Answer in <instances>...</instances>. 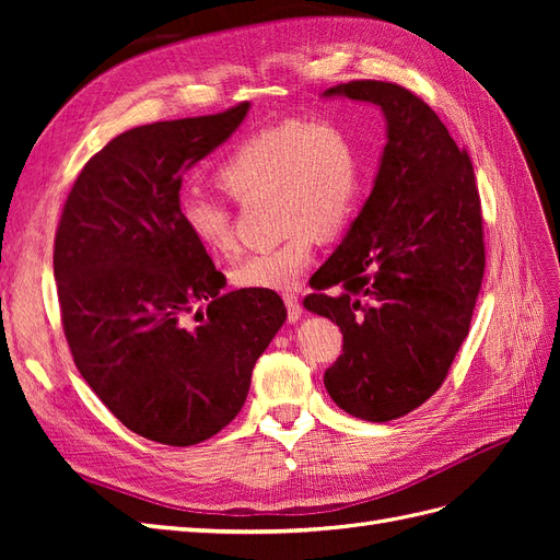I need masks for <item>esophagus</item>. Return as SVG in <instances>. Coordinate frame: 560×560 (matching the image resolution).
Instances as JSON below:
<instances>
[{
  "label": "esophagus",
  "instance_id": "obj_1",
  "mask_svg": "<svg viewBox=\"0 0 560 560\" xmlns=\"http://www.w3.org/2000/svg\"><path fill=\"white\" fill-rule=\"evenodd\" d=\"M284 303H287V317H290V322H299L301 313H303L299 296L296 294H284Z\"/></svg>",
  "mask_w": 560,
  "mask_h": 560
}]
</instances>
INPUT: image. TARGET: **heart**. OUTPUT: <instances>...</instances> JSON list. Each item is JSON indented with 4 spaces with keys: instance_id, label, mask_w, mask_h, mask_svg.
<instances>
[{
    "instance_id": "obj_1",
    "label": "heart",
    "mask_w": 560,
    "mask_h": 560,
    "mask_svg": "<svg viewBox=\"0 0 560 560\" xmlns=\"http://www.w3.org/2000/svg\"><path fill=\"white\" fill-rule=\"evenodd\" d=\"M222 189L247 200L273 196L282 243L249 254L233 268V282L247 290L287 292L306 273L317 247V233L334 235L358 212L362 196V159L352 135L334 121H284L249 135L217 173ZM182 226L210 252L235 247L233 217L224 200L184 196Z\"/></svg>"
}]
</instances>
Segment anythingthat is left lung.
Listing matches in <instances>:
<instances>
[{
  "label": "left lung",
  "mask_w": 560,
  "mask_h": 560,
  "mask_svg": "<svg viewBox=\"0 0 560 560\" xmlns=\"http://www.w3.org/2000/svg\"><path fill=\"white\" fill-rule=\"evenodd\" d=\"M322 97L376 105L385 147L374 189L303 308L343 334V354L325 371L329 397L387 422L442 387L469 334L486 266L481 200L467 151L411 91L350 81Z\"/></svg>",
  "instance_id": "1"
}]
</instances>
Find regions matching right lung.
<instances>
[{
    "label": "right lung",
    "mask_w": 560,
    "mask_h": 560,
    "mask_svg": "<svg viewBox=\"0 0 560 560\" xmlns=\"http://www.w3.org/2000/svg\"><path fill=\"white\" fill-rule=\"evenodd\" d=\"M249 103L130 128L83 165L54 273L79 374L128 430L194 446L241 413L252 369L284 325L270 290L226 292L179 219L182 175L238 130ZM198 302L206 312L190 313Z\"/></svg>",
    "instance_id": "add662e5"
}]
</instances>
